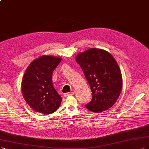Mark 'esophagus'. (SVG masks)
<instances>
[{"mask_svg": "<svg viewBox=\"0 0 149 149\" xmlns=\"http://www.w3.org/2000/svg\"><path fill=\"white\" fill-rule=\"evenodd\" d=\"M74 95V93L73 91H71V92H69V93H65L64 96H65V97H68V96H72Z\"/></svg>", "mask_w": 149, "mask_h": 149, "instance_id": "1", "label": "esophagus"}]
</instances>
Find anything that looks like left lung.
Returning a JSON list of instances; mask_svg holds the SVG:
<instances>
[{"instance_id": "1", "label": "left lung", "mask_w": 149, "mask_h": 149, "mask_svg": "<svg viewBox=\"0 0 149 149\" xmlns=\"http://www.w3.org/2000/svg\"><path fill=\"white\" fill-rule=\"evenodd\" d=\"M75 60L92 92V100L85 105L86 109L100 113L111 108L118 100L123 83L116 60L104 49L93 48L78 54Z\"/></svg>"}]
</instances>
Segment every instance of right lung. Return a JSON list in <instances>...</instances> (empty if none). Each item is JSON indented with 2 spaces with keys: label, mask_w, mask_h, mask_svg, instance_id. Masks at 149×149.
<instances>
[{
  "label": "right lung",
  "mask_w": 149,
  "mask_h": 149,
  "mask_svg": "<svg viewBox=\"0 0 149 149\" xmlns=\"http://www.w3.org/2000/svg\"><path fill=\"white\" fill-rule=\"evenodd\" d=\"M62 58L42 55L33 61L26 70L21 82L22 95L36 112L53 113L59 108L62 97L53 85V72Z\"/></svg>",
  "instance_id": "right-lung-1"
}]
</instances>
